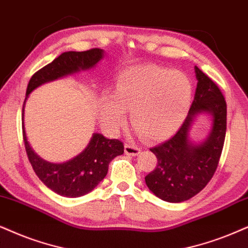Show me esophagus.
<instances>
[{
    "label": "esophagus",
    "mask_w": 248,
    "mask_h": 248,
    "mask_svg": "<svg viewBox=\"0 0 248 248\" xmlns=\"http://www.w3.org/2000/svg\"><path fill=\"white\" fill-rule=\"evenodd\" d=\"M124 152L128 155H139L140 153V149L139 146L134 145V144L128 143L124 145Z\"/></svg>",
    "instance_id": "34e87169"
}]
</instances>
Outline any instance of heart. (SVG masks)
I'll list each match as a JSON object with an SVG mask.
<instances>
[{
	"mask_svg": "<svg viewBox=\"0 0 248 248\" xmlns=\"http://www.w3.org/2000/svg\"><path fill=\"white\" fill-rule=\"evenodd\" d=\"M192 83L186 74L155 65H135L118 75L112 95L99 102V118L106 129L117 133L126 121L147 140L173 135L186 119L192 99Z\"/></svg>",
	"mask_w": 248,
	"mask_h": 248,
	"instance_id": "heart-1",
	"label": "heart"
}]
</instances>
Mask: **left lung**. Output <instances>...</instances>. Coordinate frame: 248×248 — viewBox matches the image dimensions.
Returning <instances> with one entry per match:
<instances>
[{"instance_id": "8db88e82", "label": "left lung", "mask_w": 248, "mask_h": 248, "mask_svg": "<svg viewBox=\"0 0 248 248\" xmlns=\"http://www.w3.org/2000/svg\"><path fill=\"white\" fill-rule=\"evenodd\" d=\"M197 89L192 105L177 133L150 151L158 165L145 176L147 187L168 202H182L199 193L212 180L217 168L227 131V103L211 78L194 66ZM207 113L212 117V129L208 139L199 144L189 140V130L196 115Z\"/></svg>"}]
</instances>
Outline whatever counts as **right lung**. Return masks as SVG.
Returning <instances> with one entry per match:
<instances>
[{
  "label": "right lung",
  "instance_id": "1",
  "mask_svg": "<svg viewBox=\"0 0 248 248\" xmlns=\"http://www.w3.org/2000/svg\"><path fill=\"white\" fill-rule=\"evenodd\" d=\"M103 57L104 51L98 48L62 54L31 78L24 106L28 95L41 84L93 68ZM24 106L23 137L28 160L37 177L57 194L77 198L89 193L106 176L109 162L124 153V144L121 140H108L102 134H93L86 149L71 160L62 164L43 160L33 151L27 140L24 128Z\"/></svg>",
  "mask_w": 248,
  "mask_h": 248
}]
</instances>
